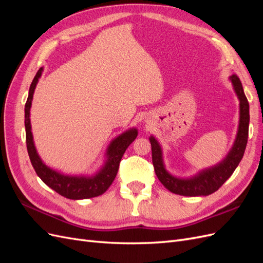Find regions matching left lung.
Listing matches in <instances>:
<instances>
[{"label":"left lung","instance_id":"obj_1","mask_svg":"<svg viewBox=\"0 0 263 263\" xmlns=\"http://www.w3.org/2000/svg\"><path fill=\"white\" fill-rule=\"evenodd\" d=\"M234 84V89L237 93V97L240 101V123L239 129H238L237 138L234 144L233 149L226 157V159L218 165L214 166L209 170H204L196 177L187 180L177 179L165 171L162 163V155L161 149L158 141L150 137L151 144V153H153V163L157 177L165 189H168L170 192L184 196H201V195H210L224 184V183L232 176L236 168L241 161L245 154V149L248 141V133H249V103L247 100L241 81L236 74L230 77Z\"/></svg>","mask_w":263,"mask_h":263}]
</instances>
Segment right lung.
I'll list each match as a JSON object with an SVG mask.
<instances>
[{
  "instance_id": "right-lung-1",
  "label": "right lung",
  "mask_w": 263,
  "mask_h": 263,
  "mask_svg": "<svg viewBox=\"0 0 263 263\" xmlns=\"http://www.w3.org/2000/svg\"><path fill=\"white\" fill-rule=\"evenodd\" d=\"M43 68L37 71L33 82L29 87L28 98L25 104V129H26V146L30 162L33 164L37 176L43 180L45 184L51 187L61 196H65L70 200H84V198H91L102 195L106 192V190L112 184L121 162L124 153L132 142L137 137V130L130 129L122 134L108 147L107 150V161L97 176L92 178L83 177H68L62 176L60 173L49 169L46 166L41 158L37 155L33 141V135L30 132L29 122V109L33 100V94L35 91L38 79L41 78Z\"/></svg>"
}]
</instances>
